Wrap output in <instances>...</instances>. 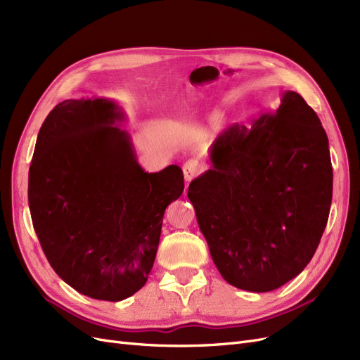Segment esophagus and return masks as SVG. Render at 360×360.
Returning a JSON list of instances; mask_svg holds the SVG:
<instances>
[{
	"label": "esophagus",
	"instance_id": "obj_1",
	"mask_svg": "<svg viewBox=\"0 0 360 360\" xmlns=\"http://www.w3.org/2000/svg\"><path fill=\"white\" fill-rule=\"evenodd\" d=\"M203 170V165L200 161L197 160H188L187 163L182 166V172H184V178H185V187H188V184L197 176L200 175Z\"/></svg>",
	"mask_w": 360,
	"mask_h": 360
}]
</instances>
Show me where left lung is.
<instances>
[{
  "mask_svg": "<svg viewBox=\"0 0 360 360\" xmlns=\"http://www.w3.org/2000/svg\"><path fill=\"white\" fill-rule=\"evenodd\" d=\"M210 160L188 199L219 274L256 293L293 280L314 256L332 203L329 141L317 113L287 91L251 129L233 124L219 134Z\"/></svg>",
  "mask_w": 360,
  "mask_h": 360,
  "instance_id": "obj_1",
  "label": "left lung"
}]
</instances>
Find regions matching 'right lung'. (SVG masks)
I'll return each mask as SVG.
<instances>
[{
  "label": "right lung",
  "mask_w": 360,
  "mask_h": 360,
  "mask_svg": "<svg viewBox=\"0 0 360 360\" xmlns=\"http://www.w3.org/2000/svg\"><path fill=\"white\" fill-rule=\"evenodd\" d=\"M112 100H65L37 136L28 175L32 226L58 276L92 299L141 290L153 269L166 207L181 197L179 166L148 173Z\"/></svg>",
  "instance_id": "obj_1"
}]
</instances>
